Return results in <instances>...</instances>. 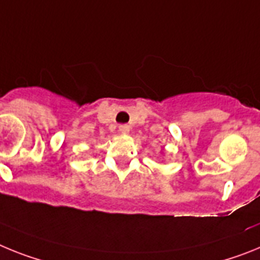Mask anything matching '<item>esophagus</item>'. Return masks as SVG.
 <instances>
[{"label":"esophagus","mask_w":260,"mask_h":260,"mask_svg":"<svg viewBox=\"0 0 260 260\" xmlns=\"http://www.w3.org/2000/svg\"><path fill=\"white\" fill-rule=\"evenodd\" d=\"M129 125H128V124H120V125H119V131H120L121 133H124V135H125V133H128L129 132Z\"/></svg>","instance_id":"1"}]
</instances>
